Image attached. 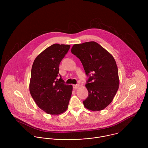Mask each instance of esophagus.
Masks as SVG:
<instances>
[{
  "instance_id": "esophagus-1",
  "label": "esophagus",
  "mask_w": 148,
  "mask_h": 148,
  "mask_svg": "<svg viewBox=\"0 0 148 148\" xmlns=\"http://www.w3.org/2000/svg\"><path fill=\"white\" fill-rule=\"evenodd\" d=\"M79 86H80V85L79 84L73 85V88L74 89H77V88H79Z\"/></svg>"
}]
</instances>
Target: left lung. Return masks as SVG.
I'll use <instances>...</instances> for the list:
<instances>
[{
	"label": "left lung",
	"instance_id": "left-lung-1",
	"mask_svg": "<svg viewBox=\"0 0 148 148\" xmlns=\"http://www.w3.org/2000/svg\"><path fill=\"white\" fill-rule=\"evenodd\" d=\"M71 52L80 60L89 77L85 84L88 96L83 101L84 106L93 111L103 110L119 89L118 68L114 58L95 42L74 44Z\"/></svg>",
	"mask_w": 148,
	"mask_h": 148
}]
</instances>
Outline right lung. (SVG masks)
Here are the masks:
<instances>
[{"label":"right lung","mask_w":148,"mask_h":148,"mask_svg":"<svg viewBox=\"0 0 148 148\" xmlns=\"http://www.w3.org/2000/svg\"><path fill=\"white\" fill-rule=\"evenodd\" d=\"M70 45L54 44L35 59L31 69L29 92L42 110L50 114H60L68 108L72 85L65 84L59 74V64Z\"/></svg>","instance_id":"right-lung-1"}]
</instances>
